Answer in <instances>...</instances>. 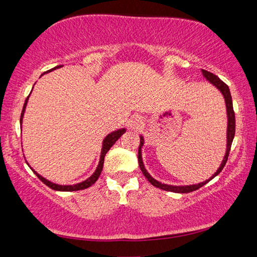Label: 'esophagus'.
<instances>
[{
    "instance_id": "esophagus-1",
    "label": "esophagus",
    "mask_w": 257,
    "mask_h": 257,
    "mask_svg": "<svg viewBox=\"0 0 257 257\" xmlns=\"http://www.w3.org/2000/svg\"><path fill=\"white\" fill-rule=\"evenodd\" d=\"M143 124V119L139 115H133L129 120V127L132 129H139Z\"/></svg>"
}]
</instances>
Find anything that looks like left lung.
I'll return each instance as SVG.
<instances>
[{
	"mask_svg": "<svg viewBox=\"0 0 257 257\" xmlns=\"http://www.w3.org/2000/svg\"><path fill=\"white\" fill-rule=\"evenodd\" d=\"M203 77L206 78V80L210 82L211 85H213L215 88L219 90V92L222 94V96L224 98V103H225V110H227V145H225V153L223 156L222 162H221L220 167L217 168V170L213 173L211 178H208L207 180L198 182V184H194V185H184V186H175V185H168V184H163L159 180L154 179L149 172H147L144 162H143V156H142V149L145 144V139L143 135H141V144H139V149H138V163H139V168L143 172V175L146 177V179L149 180L152 185L154 187H158L160 189L167 190V191H172V193H179V194H185V193H190V191L197 190L198 188H201L202 186L207 184L208 181L212 180L213 178L216 177L219 173L222 171L223 167L227 163L228 161V156H229V152H230V147H231L233 137H234V130H236V120H234V112H233V106H232V97L231 94H230V89L229 87L224 84V82L220 79L219 77L213 75V73L208 72L206 70H202Z\"/></svg>",
	"mask_w": 257,
	"mask_h": 257,
	"instance_id": "1",
	"label": "left lung"
}]
</instances>
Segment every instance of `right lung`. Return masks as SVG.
<instances>
[{
	"instance_id": "obj_1",
	"label": "right lung",
	"mask_w": 257,
	"mask_h": 257,
	"mask_svg": "<svg viewBox=\"0 0 257 257\" xmlns=\"http://www.w3.org/2000/svg\"><path fill=\"white\" fill-rule=\"evenodd\" d=\"M59 68H61V66L55 67V68H53V69H51V70H49V71L42 73L41 77H42L43 75H45V73H49V72L53 71V70H55V69H59ZM33 88H34V87H33ZM32 90H33V89H32ZM30 94H32V92H30ZM30 94L28 95V97L26 98L25 104H24V107H23V111H21L20 128H23V119H24V114H25V111H26V106H27L28 98H29V96H30ZM125 132H127V130H125V128H120V129H118V130H114V132H112V133H110L108 135H106L105 138H104L103 142H102L101 156H99V162H98V165H97L96 170L94 171L93 175L90 176L89 178H87L86 180L81 181V182H78V184H75V185H58V184H55V182H52V181H50V180L45 179V178L42 177V176L40 175V173H37L36 171H35L33 168H30V169H32V170L35 172V175H36L38 178H40V179H41L43 182H44V184H45L46 186H49L50 188L54 189V190H58V191H76V190L86 189V188H88V187L92 186L93 184H95V181H96V180L98 179V177H99V175H101L102 169H103L104 158H105V154L107 153L108 150H110L111 147H112L113 145H114V143H115L116 141H118V139H119L121 136H122V135H123ZM27 164H28V163H27Z\"/></svg>"
}]
</instances>
